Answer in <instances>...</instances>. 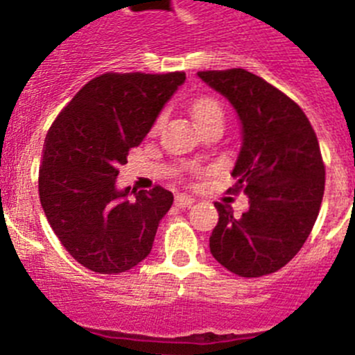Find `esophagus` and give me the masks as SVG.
<instances>
[{
  "instance_id": "34e87169",
  "label": "esophagus",
  "mask_w": 355,
  "mask_h": 355,
  "mask_svg": "<svg viewBox=\"0 0 355 355\" xmlns=\"http://www.w3.org/2000/svg\"><path fill=\"white\" fill-rule=\"evenodd\" d=\"M193 203H194V198L189 196V194L180 193V194H177V196H175V205H177V207H180V208L191 207Z\"/></svg>"
}]
</instances>
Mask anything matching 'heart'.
Returning <instances> with one entry per match:
<instances>
[{
	"instance_id": "heart-1",
	"label": "heart",
	"mask_w": 355,
	"mask_h": 355,
	"mask_svg": "<svg viewBox=\"0 0 355 355\" xmlns=\"http://www.w3.org/2000/svg\"><path fill=\"white\" fill-rule=\"evenodd\" d=\"M193 115L194 119H196V122L205 121V119L208 117H215V115H220V117H223V108L218 107V103L214 101V99L201 98L194 103Z\"/></svg>"
}]
</instances>
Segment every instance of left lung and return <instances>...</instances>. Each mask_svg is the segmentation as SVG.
I'll use <instances>...</instances> for the list:
<instances>
[{
    "label": "left lung",
    "mask_w": 355,
    "mask_h": 355,
    "mask_svg": "<svg viewBox=\"0 0 355 355\" xmlns=\"http://www.w3.org/2000/svg\"><path fill=\"white\" fill-rule=\"evenodd\" d=\"M198 77L236 112L241 147L231 175L248 198L241 215L215 203L210 252L240 277L273 273L300 252L319 215L326 171L315 131L293 99L247 69Z\"/></svg>",
    "instance_id": "obj_1"
}]
</instances>
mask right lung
I'll return each instance as SVG.
<instances>
[{
    "label": "right lung",
    "mask_w": 355,
    "mask_h": 355,
    "mask_svg": "<svg viewBox=\"0 0 355 355\" xmlns=\"http://www.w3.org/2000/svg\"><path fill=\"white\" fill-rule=\"evenodd\" d=\"M184 82V71L105 73L85 84L49 129L40 201L55 236L82 266L122 273L150 254L173 194L119 189V166Z\"/></svg>",
    "instance_id": "right-lung-1"
}]
</instances>
